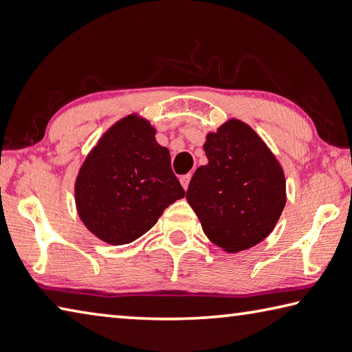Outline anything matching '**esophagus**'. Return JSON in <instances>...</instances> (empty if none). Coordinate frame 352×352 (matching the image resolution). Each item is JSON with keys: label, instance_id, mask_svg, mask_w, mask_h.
<instances>
[{"label": "esophagus", "instance_id": "esophagus-1", "mask_svg": "<svg viewBox=\"0 0 352 352\" xmlns=\"http://www.w3.org/2000/svg\"><path fill=\"white\" fill-rule=\"evenodd\" d=\"M190 179H191V175H184V176H181V184H182L184 190H187V188H188Z\"/></svg>", "mask_w": 352, "mask_h": 352}]
</instances>
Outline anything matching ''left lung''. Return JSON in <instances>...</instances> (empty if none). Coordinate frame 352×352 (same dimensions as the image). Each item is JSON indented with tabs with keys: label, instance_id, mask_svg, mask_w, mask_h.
Listing matches in <instances>:
<instances>
[{
	"label": "left lung",
	"instance_id": "left-lung-1",
	"mask_svg": "<svg viewBox=\"0 0 352 352\" xmlns=\"http://www.w3.org/2000/svg\"><path fill=\"white\" fill-rule=\"evenodd\" d=\"M204 150L208 164L195 171L187 190L204 233L228 253L254 247L273 231L287 204L280 164L237 119L208 133Z\"/></svg>",
	"mask_w": 352,
	"mask_h": 352
}]
</instances>
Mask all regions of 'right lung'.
<instances>
[{
	"label": "right lung",
	"mask_w": 352,
	"mask_h": 352,
	"mask_svg": "<svg viewBox=\"0 0 352 352\" xmlns=\"http://www.w3.org/2000/svg\"><path fill=\"white\" fill-rule=\"evenodd\" d=\"M136 115L118 121L85 157L75 185L78 214L101 241L124 245L157 222L185 196L171 170L170 151Z\"/></svg>",
	"instance_id": "obj_1"
}]
</instances>
